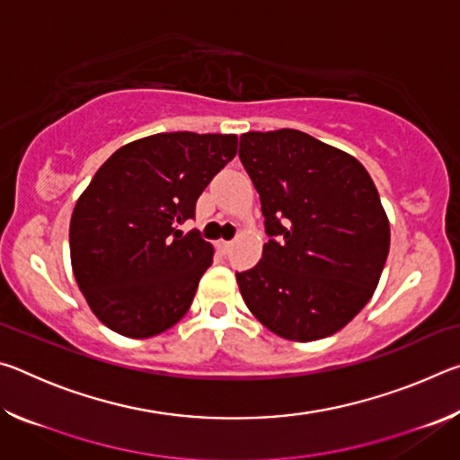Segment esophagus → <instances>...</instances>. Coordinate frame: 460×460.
Here are the masks:
<instances>
[{"label":"esophagus","instance_id":"obj_1","mask_svg":"<svg viewBox=\"0 0 460 460\" xmlns=\"http://www.w3.org/2000/svg\"><path fill=\"white\" fill-rule=\"evenodd\" d=\"M217 245H219V252L221 253L227 255L231 252V247H233V241H219V243H217Z\"/></svg>","mask_w":460,"mask_h":460}]
</instances>
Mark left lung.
I'll return each instance as SVG.
<instances>
[{
  "instance_id": "obj_1",
  "label": "left lung",
  "mask_w": 460,
  "mask_h": 460,
  "mask_svg": "<svg viewBox=\"0 0 460 460\" xmlns=\"http://www.w3.org/2000/svg\"><path fill=\"white\" fill-rule=\"evenodd\" d=\"M241 164L260 192L270 241L237 274L247 308L288 341H318L371 300L389 253V221L367 170L298 129L247 131Z\"/></svg>"
}]
</instances>
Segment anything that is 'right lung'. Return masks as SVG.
I'll use <instances>...</instances> for the list:
<instances>
[{
    "label": "right lung",
    "mask_w": 460,
    "mask_h": 460,
    "mask_svg": "<svg viewBox=\"0 0 460 460\" xmlns=\"http://www.w3.org/2000/svg\"><path fill=\"white\" fill-rule=\"evenodd\" d=\"M235 154V134L172 131L121 146L97 170L68 241L76 284L107 329L147 339L189 313L215 249L178 225Z\"/></svg>",
    "instance_id": "1"
}]
</instances>
